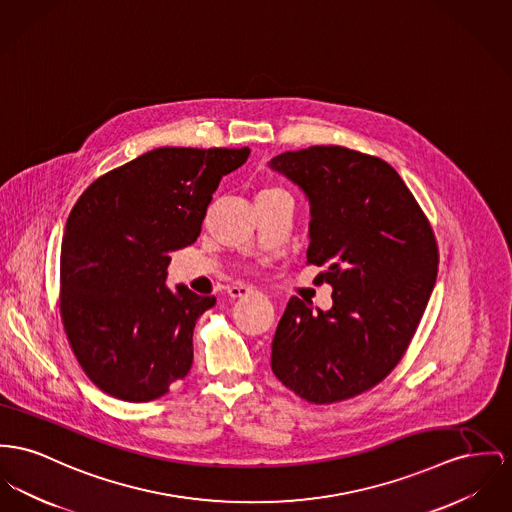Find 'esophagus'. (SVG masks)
<instances>
[{
	"instance_id": "34e87169",
	"label": "esophagus",
	"mask_w": 512,
	"mask_h": 512,
	"mask_svg": "<svg viewBox=\"0 0 512 512\" xmlns=\"http://www.w3.org/2000/svg\"><path fill=\"white\" fill-rule=\"evenodd\" d=\"M227 293H229L231 299H240V297H248L254 291L250 287H244V285H233V287H229Z\"/></svg>"
}]
</instances>
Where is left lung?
Listing matches in <instances>:
<instances>
[{
	"instance_id": "left-lung-1",
	"label": "left lung",
	"mask_w": 512,
	"mask_h": 512,
	"mask_svg": "<svg viewBox=\"0 0 512 512\" xmlns=\"http://www.w3.org/2000/svg\"><path fill=\"white\" fill-rule=\"evenodd\" d=\"M270 169L305 194L307 262L334 289L326 312L291 297L273 336V375L310 404L341 402L406 353L437 279L435 235L382 159L314 145L273 157Z\"/></svg>"
}]
</instances>
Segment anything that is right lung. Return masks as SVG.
Listing matches in <instances>:
<instances>
[{
    "label": "right lung",
    "mask_w": 512,
    "mask_h": 512,
    "mask_svg": "<svg viewBox=\"0 0 512 512\" xmlns=\"http://www.w3.org/2000/svg\"><path fill=\"white\" fill-rule=\"evenodd\" d=\"M248 155V147H159L106 172L73 205L62 320L79 365L106 394L151 402L188 375L196 320L215 297L169 289V254L200 237L221 178Z\"/></svg>",
    "instance_id": "right-lung-1"
}]
</instances>
